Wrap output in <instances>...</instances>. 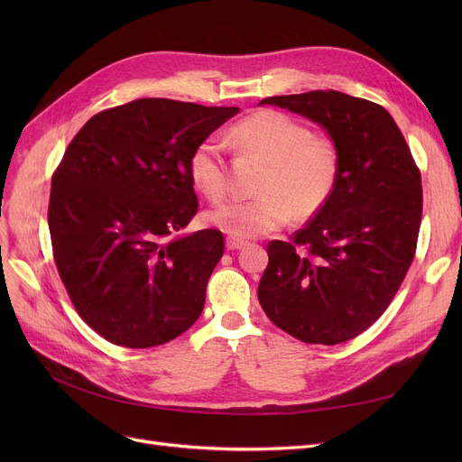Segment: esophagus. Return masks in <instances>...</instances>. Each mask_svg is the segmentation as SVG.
<instances>
[{
    "label": "esophagus",
    "instance_id": "esophagus-1",
    "mask_svg": "<svg viewBox=\"0 0 462 462\" xmlns=\"http://www.w3.org/2000/svg\"><path fill=\"white\" fill-rule=\"evenodd\" d=\"M244 245H245L244 239H239V237H236V236H228V237H226V249H228V251H237V249H241Z\"/></svg>",
    "mask_w": 462,
    "mask_h": 462
}]
</instances>
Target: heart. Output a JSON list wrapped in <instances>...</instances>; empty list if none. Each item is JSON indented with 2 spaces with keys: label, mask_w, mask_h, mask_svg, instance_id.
<instances>
[{
  "label": "heart",
  "mask_w": 462,
  "mask_h": 462,
  "mask_svg": "<svg viewBox=\"0 0 462 462\" xmlns=\"http://www.w3.org/2000/svg\"><path fill=\"white\" fill-rule=\"evenodd\" d=\"M241 152L265 162L254 199H234L209 213V221L236 237L265 236L294 215H317L335 190L341 153L337 142L310 131L301 119L281 110H258L232 127ZM189 176L217 204L226 194V168L218 140L204 138L189 157Z\"/></svg>",
  "instance_id": "heart-1"
}]
</instances>
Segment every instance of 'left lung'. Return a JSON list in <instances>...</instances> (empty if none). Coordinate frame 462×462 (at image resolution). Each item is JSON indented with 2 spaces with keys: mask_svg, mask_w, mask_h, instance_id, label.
<instances>
[{
  "mask_svg": "<svg viewBox=\"0 0 462 462\" xmlns=\"http://www.w3.org/2000/svg\"><path fill=\"white\" fill-rule=\"evenodd\" d=\"M320 124L341 170L328 204L290 241L268 244L258 300L268 319L307 345H338L371 328L414 260L423 211L421 172L383 106L335 89L277 95Z\"/></svg>",
  "mask_w": 462,
  "mask_h": 462,
  "instance_id": "obj_1",
  "label": "left lung"
}]
</instances>
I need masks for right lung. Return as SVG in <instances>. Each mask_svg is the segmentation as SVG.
<instances>
[{"instance_id":"obj_1","label":"right lung","mask_w":462,"mask_h":462,"mask_svg":"<svg viewBox=\"0 0 462 462\" xmlns=\"http://www.w3.org/2000/svg\"><path fill=\"white\" fill-rule=\"evenodd\" d=\"M237 112L138 99L95 114L67 145L48 204L54 262L77 312L106 341L152 348L199 320L225 237L174 234L199 211L190 152Z\"/></svg>"}]
</instances>
